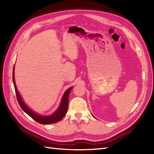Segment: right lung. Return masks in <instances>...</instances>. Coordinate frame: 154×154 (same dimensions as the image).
Returning <instances> with one entry per match:
<instances>
[{
  "label": "right lung",
  "instance_id": "obj_1",
  "mask_svg": "<svg viewBox=\"0 0 154 154\" xmlns=\"http://www.w3.org/2000/svg\"><path fill=\"white\" fill-rule=\"evenodd\" d=\"M14 68H15V66L13 67V82L14 87H15V92H16V96L17 101L19 103L22 109L24 110L26 114H28L31 118H32L36 122H38L40 124H44V125H48V124H52L60 122V120L62 119V118L66 116L67 111V107H68V103H69V96L70 94V92L72 90V87H70L65 92L64 94L62 97V100L61 101V103H60L58 109L55 112L51 115V116H40L38 114L34 112L33 111L31 110L29 108L27 107V106L25 104L24 101L22 100V97L18 93L17 88L15 85V77H14Z\"/></svg>",
  "mask_w": 154,
  "mask_h": 154
}]
</instances>
